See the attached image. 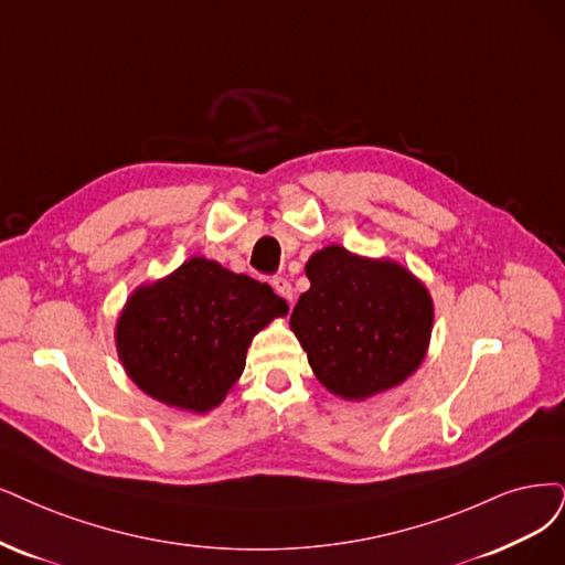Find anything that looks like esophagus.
Returning <instances> with one entry per match:
<instances>
[{
    "instance_id": "1",
    "label": "esophagus",
    "mask_w": 565,
    "mask_h": 565,
    "mask_svg": "<svg viewBox=\"0 0 565 565\" xmlns=\"http://www.w3.org/2000/svg\"><path fill=\"white\" fill-rule=\"evenodd\" d=\"M271 288L277 290V296H281L284 300H288L290 305H294V286H290V281L286 277H275V279H271Z\"/></svg>"
}]
</instances>
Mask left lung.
I'll return each mask as SVG.
<instances>
[{"mask_svg": "<svg viewBox=\"0 0 565 565\" xmlns=\"http://www.w3.org/2000/svg\"><path fill=\"white\" fill-rule=\"evenodd\" d=\"M309 290L290 328L317 380L344 401L403 384L422 365L433 330L428 288L393 260L326 246L305 265Z\"/></svg>", "mask_w": 565, "mask_h": 565, "instance_id": "1", "label": "left lung"}]
</instances>
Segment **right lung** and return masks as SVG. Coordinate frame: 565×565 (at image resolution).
I'll return each mask as SVG.
<instances>
[{
	"mask_svg": "<svg viewBox=\"0 0 565 565\" xmlns=\"http://www.w3.org/2000/svg\"><path fill=\"white\" fill-rule=\"evenodd\" d=\"M288 305L267 284L191 258L139 286L116 323L118 359L151 398L204 414L242 377L246 349Z\"/></svg>",
	"mask_w": 565,
	"mask_h": 565,
	"instance_id": "add662e5",
	"label": "right lung"
}]
</instances>
